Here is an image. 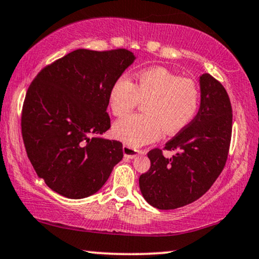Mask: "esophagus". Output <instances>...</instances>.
Instances as JSON below:
<instances>
[{"label":"esophagus","instance_id":"esophagus-1","mask_svg":"<svg viewBox=\"0 0 259 259\" xmlns=\"http://www.w3.org/2000/svg\"><path fill=\"white\" fill-rule=\"evenodd\" d=\"M140 153H141L140 150L133 148V147L123 146V154H124V156H125V158L134 159V158H136V156L139 155Z\"/></svg>","mask_w":259,"mask_h":259}]
</instances>
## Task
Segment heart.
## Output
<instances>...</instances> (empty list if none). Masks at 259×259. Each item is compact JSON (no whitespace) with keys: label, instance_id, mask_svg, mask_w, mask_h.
<instances>
[{"label":"heart","instance_id":"1","mask_svg":"<svg viewBox=\"0 0 259 259\" xmlns=\"http://www.w3.org/2000/svg\"><path fill=\"white\" fill-rule=\"evenodd\" d=\"M140 101H147L146 114H130L113 125L116 139L130 147H140L179 133L194 119L198 110L199 90L191 78L179 77L163 67L140 71L134 84L123 75L114 81L109 93L113 114L130 112Z\"/></svg>","mask_w":259,"mask_h":259}]
</instances>
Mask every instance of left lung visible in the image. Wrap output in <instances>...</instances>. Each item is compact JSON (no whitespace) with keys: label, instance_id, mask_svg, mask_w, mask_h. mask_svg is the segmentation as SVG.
I'll list each match as a JSON object with an SVG mask.
<instances>
[{"label":"left lung","instance_id":"1","mask_svg":"<svg viewBox=\"0 0 259 259\" xmlns=\"http://www.w3.org/2000/svg\"><path fill=\"white\" fill-rule=\"evenodd\" d=\"M198 112L165 145L176 150L165 158L160 149L147 154L148 172L141 175V194L154 208L168 210L195 202L210 189L227 160L232 135V107L224 86L211 75L199 76Z\"/></svg>","mask_w":259,"mask_h":259}]
</instances>
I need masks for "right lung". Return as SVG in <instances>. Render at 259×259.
I'll use <instances>...</instances> for the list:
<instances>
[{"label":"right lung","mask_w":259,"mask_h":259,"mask_svg":"<svg viewBox=\"0 0 259 259\" xmlns=\"http://www.w3.org/2000/svg\"><path fill=\"white\" fill-rule=\"evenodd\" d=\"M135 60L125 49H77L44 68L29 86L21 117L26 153L57 194L94 195L123 159L122 143L101 135L111 126V86Z\"/></svg>","instance_id":"right-lung-1"}]
</instances>
